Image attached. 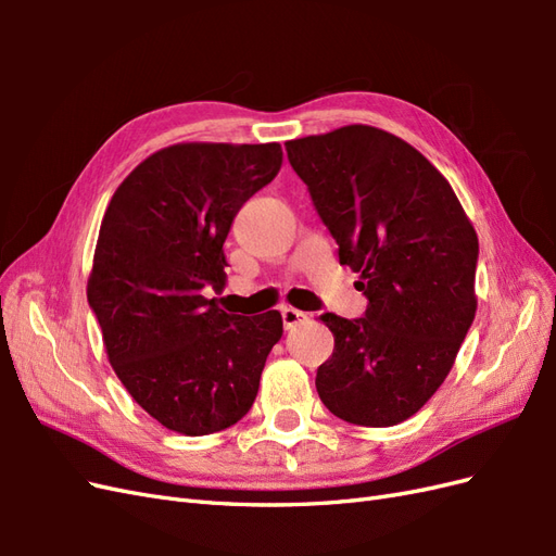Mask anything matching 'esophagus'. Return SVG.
I'll return each mask as SVG.
<instances>
[{"label":"esophagus","mask_w":556,"mask_h":556,"mask_svg":"<svg viewBox=\"0 0 556 556\" xmlns=\"http://www.w3.org/2000/svg\"><path fill=\"white\" fill-rule=\"evenodd\" d=\"M280 315H282V325H285V329H294L296 325H304L306 319H308V313H304V311H296V308H290V306H285V308L280 311Z\"/></svg>","instance_id":"1"}]
</instances>
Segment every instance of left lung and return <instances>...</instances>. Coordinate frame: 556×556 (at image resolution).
I'll list each match as a JSON object with an SVG mask.
<instances>
[{
    "label": "left lung",
    "instance_id": "8db88e82",
    "mask_svg": "<svg viewBox=\"0 0 556 556\" xmlns=\"http://www.w3.org/2000/svg\"><path fill=\"white\" fill-rule=\"evenodd\" d=\"M285 150L368 299L364 317H319L333 352L317 394L350 425H399L443 384L473 325L478 233L445 176L390 131L345 125Z\"/></svg>",
    "mask_w": 556,
    "mask_h": 556
}]
</instances>
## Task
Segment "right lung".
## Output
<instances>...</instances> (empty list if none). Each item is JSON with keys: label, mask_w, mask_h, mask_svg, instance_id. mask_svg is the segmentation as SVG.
<instances>
[{"label": "right lung", "mask_w": 556, "mask_h": 556, "mask_svg": "<svg viewBox=\"0 0 556 556\" xmlns=\"http://www.w3.org/2000/svg\"><path fill=\"white\" fill-rule=\"evenodd\" d=\"M280 164V143H176L111 197L88 301L115 376L169 431H223L257 396L280 313L229 315L204 292L225 288L233 215Z\"/></svg>", "instance_id": "1"}]
</instances>
